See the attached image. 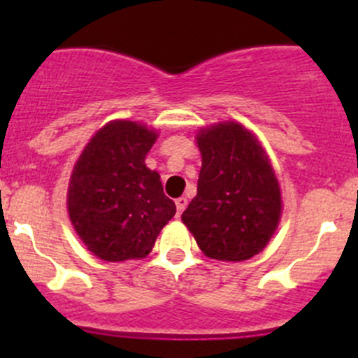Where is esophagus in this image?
<instances>
[{
    "mask_svg": "<svg viewBox=\"0 0 358 358\" xmlns=\"http://www.w3.org/2000/svg\"><path fill=\"white\" fill-rule=\"evenodd\" d=\"M175 204H176V215H182L183 211H185V208H187V199L185 197H178V199L175 201Z\"/></svg>",
    "mask_w": 358,
    "mask_h": 358,
    "instance_id": "1",
    "label": "esophagus"
}]
</instances>
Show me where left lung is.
<instances>
[{"label": "left lung", "instance_id": "1", "mask_svg": "<svg viewBox=\"0 0 358 358\" xmlns=\"http://www.w3.org/2000/svg\"><path fill=\"white\" fill-rule=\"evenodd\" d=\"M197 145V196L183 211V223L209 258H252L268 244L282 211L268 156L258 138L234 121L201 129Z\"/></svg>", "mask_w": 358, "mask_h": 358}]
</instances>
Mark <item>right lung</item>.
Returning a JSON list of instances; mask_svg holds the SVG:
<instances>
[{
	"mask_svg": "<svg viewBox=\"0 0 358 358\" xmlns=\"http://www.w3.org/2000/svg\"><path fill=\"white\" fill-rule=\"evenodd\" d=\"M157 133L135 121H110L72 169L67 209L85 246L106 262L145 258L176 206L161 176L145 166Z\"/></svg>",
	"mask_w": 358,
	"mask_h": 358,
	"instance_id": "obj_1",
	"label": "right lung"
}]
</instances>
